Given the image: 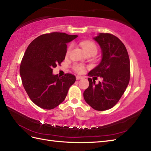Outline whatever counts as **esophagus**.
Segmentation results:
<instances>
[{"instance_id":"34e87169","label":"esophagus","mask_w":151,"mask_h":151,"mask_svg":"<svg viewBox=\"0 0 151 151\" xmlns=\"http://www.w3.org/2000/svg\"><path fill=\"white\" fill-rule=\"evenodd\" d=\"M83 78V77L82 76H76V80H80V79H82Z\"/></svg>"}]
</instances>
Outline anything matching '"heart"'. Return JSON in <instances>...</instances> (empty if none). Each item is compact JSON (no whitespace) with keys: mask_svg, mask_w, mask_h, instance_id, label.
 Listing matches in <instances>:
<instances>
[{"mask_svg":"<svg viewBox=\"0 0 151 151\" xmlns=\"http://www.w3.org/2000/svg\"><path fill=\"white\" fill-rule=\"evenodd\" d=\"M81 45L87 54L89 53V52H96V53L97 52L96 45L93 42H91V41L82 42L81 43ZM71 48H72V45H70L68 48V51H67L68 54H69L70 51H71ZM74 69L76 72L78 73H82L84 71V70H85L83 65H78V64L75 65Z\"/></svg>","mask_w":151,"mask_h":151,"instance_id":"1","label":"heart"}]
</instances>
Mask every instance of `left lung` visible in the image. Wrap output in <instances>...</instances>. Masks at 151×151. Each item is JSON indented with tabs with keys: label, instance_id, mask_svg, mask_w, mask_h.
<instances>
[{
	"label": "left lung",
	"instance_id": "obj_1",
	"mask_svg": "<svg viewBox=\"0 0 151 151\" xmlns=\"http://www.w3.org/2000/svg\"><path fill=\"white\" fill-rule=\"evenodd\" d=\"M93 39L101 48V59L88 76L101 77L103 81L96 84L88 78L89 86L83 93V98L94 109L106 111L116 104L127 88L130 80V61L124 44L113 35L99 33Z\"/></svg>",
	"mask_w": 151,
	"mask_h": 151
}]
</instances>
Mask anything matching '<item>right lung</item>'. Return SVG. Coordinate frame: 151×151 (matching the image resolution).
Here are the masks:
<instances>
[{
  "instance_id": "add662e5",
  "label": "right lung",
  "mask_w": 151,
  "mask_h": 151,
  "mask_svg": "<svg viewBox=\"0 0 151 151\" xmlns=\"http://www.w3.org/2000/svg\"><path fill=\"white\" fill-rule=\"evenodd\" d=\"M78 37L64 33L42 35L28 45L21 62L20 75L29 99L37 106L52 109L65 99L76 77L53 75L52 69L65 59L67 44Z\"/></svg>"
}]
</instances>
